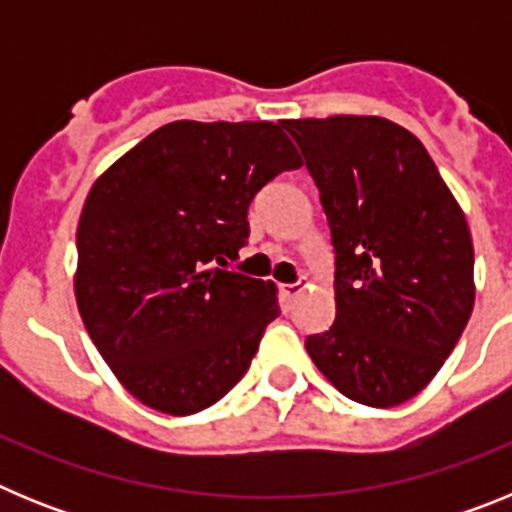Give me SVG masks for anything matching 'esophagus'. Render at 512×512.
Returning <instances> with one entry per match:
<instances>
[{
    "mask_svg": "<svg viewBox=\"0 0 512 512\" xmlns=\"http://www.w3.org/2000/svg\"><path fill=\"white\" fill-rule=\"evenodd\" d=\"M300 292H302V284L300 282L282 284V287H279V295H282L284 300H295V297L300 295Z\"/></svg>",
    "mask_w": 512,
    "mask_h": 512,
    "instance_id": "34e87169",
    "label": "esophagus"
}]
</instances>
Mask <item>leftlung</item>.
Returning a JSON list of instances; mask_svg holds the SVG:
<instances>
[{"label": "left lung", "instance_id": "1", "mask_svg": "<svg viewBox=\"0 0 512 512\" xmlns=\"http://www.w3.org/2000/svg\"><path fill=\"white\" fill-rule=\"evenodd\" d=\"M336 248V320L305 341L348 400L395 408L454 351L474 307L467 217L410 130L377 115L282 120Z\"/></svg>", "mask_w": 512, "mask_h": 512}]
</instances>
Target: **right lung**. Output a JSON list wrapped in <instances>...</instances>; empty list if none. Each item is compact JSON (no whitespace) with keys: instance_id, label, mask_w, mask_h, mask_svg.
I'll return each mask as SVG.
<instances>
[{"instance_id":"1","label":"right lung","mask_w":512,"mask_h":512,"mask_svg":"<svg viewBox=\"0 0 512 512\" xmlns=\"http://www.w3.org/2000/svg\"><path fill=\"white\" fill-rule=\"evenodd\" d=\"M277 122L176 120L89 189L74 295L117 382L148 408L194 415L248 372L277 284L217 269L248 241V205L300 169Z\"/></svg>"}]
</instances>
